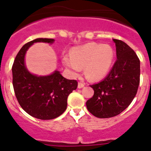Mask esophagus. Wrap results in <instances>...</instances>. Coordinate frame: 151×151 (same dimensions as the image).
<instances>
[{
	"label": "esophagus",
	"instance_id": "34e87169",
	"mask_svg": "<svg viewBox=\"0 0 151 151\" xmlns=\"http://www.w3.org/2000/svg\"><path fill=\"white\" fill-rule=\"evenodd\" d=\"M85 83H82V82H79L78 83V88H83L85 86Z\"/></svg>",
	"mask_w": 151,
	"mask_h": 151
}]
</instances>
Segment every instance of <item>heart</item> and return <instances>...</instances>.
Returning <instances> with one entry per match:
<instances>
[{
  "mask_svg": "<svg viewBox=\"0 0 151 151\" xmlns=\"http://www.w3.org/2000/svg\"><path fill=\"white\" fill-rule=\"evenodd\" d=\"M114 59L112 48L107 45L88 43L81 47H74L71 55H65L62 58L63 65L74 74L85 66L87 77L97 80L104 78L109 73Z\"/></svg>",
  "mask_w": 151,
  "mask_h": 151,
  "instance_id": "heart-1",
  "label": "heart"
}]
</instances>
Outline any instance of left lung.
Instances as JSON below:
<instances>
[{
  "label": "left lung",
  "instance_id": "1",
  "mask_svg": "<svg viewBox=\"0 0 151 151\" xmlns=\"http://www.w3.org/2000/svg\"><path fill=\"white\" fill-rule=\"evenodd\" d=\"M117 60L106 77L93 89L92 98L86 102L88 110L99 118L116 116L132 103L137 92L140 62L135 52L123 41L113 39Z\"/></svg>",
  "mask_w": 151,
  "mask_h": 151
}]
</instances>
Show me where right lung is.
<instances>
[{
	"label": "right lung",
	"instance_id": "right-lung-1",
	"mask_svg": "<svg viewBox=\"0 0 151 151\" xmlns=\"http://www.w3.org/2000/svg\"><path fill=\"white\" fill-rule=\"evenodd\" d=\"M53 39H34L25 44L17 55L12 66L13 87L21 107L31 116L41 120L58 118L67 107V98L77 89V82L67 80L58 71L47 76L29 72L25 64L28 48L36 42L52 44Z\"/></svg>",
	"mask_w": 151,
	"mask_h": 151
}]
</instances>
